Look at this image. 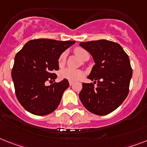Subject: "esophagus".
<instances>
[{
	"mask_svg": "<svg viewBox=\"0 0 147 147\" xmlns=\"http://www.w3.org/2000/svg\"><path fill=\"white\" fill-rule=\"evenodd\" d=\"M73 84V81H69V85L71 86V85Z\"/></svg>",
	"mask_w": 147,
	"mask_h": 147,
	"instance_id": "obj_1",
	"label": "esophagus"
}]
</instances>
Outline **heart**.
Wrapping results in <instances>:
<instances>
[{
    "mask_svg": "<svg viewBox=\"0 0 147 147\" xmlns=\"http://www.w3.org/2000/svg\"><path fill=\"white\" fill-rule=\"evenodd\" d=\"M75 54L77 55L80 59L82 60L85 58H89V54L87 51L84 50L82 48H76L75 49ZM66 54L65 52L62 53L60 55V57L58 59V63L60 66H63L66 60ZM83 71L81 69H71V68H65L63 69L59 72V76L61 78L63 79H67L69 81H75L80 79L82 76H83Z\"/></svg>",
    "mask_w": 147,
    "mask_h": 147,
    "instance_id": "heart-1",
    "label": "heart"
}]
</instances>
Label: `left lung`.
I'll list each match as a JSON object with an SVG mask.
<instances>
[{"instance_id":"obj_1","label":"left lung","mask_w":147,"mask_h":147,"mask_svg":"<svg viewBox=\"0 0 147 147\" xmlns=\"http://www.w3.org/2000/svg\"><path fill=\"white\" fill-rule=\"evenodd\" d=\"M94 60L87 78L96 83L82 84L79 98L85 108L96 115L111 113L124 102L132 76L129 56L118 43L100 39L80 42Z\"/></svg>"}]
</instances>
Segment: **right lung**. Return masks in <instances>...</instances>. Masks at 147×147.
<instances>
[{"label": "right lung", "instance_id": "right-lung-1", "mask_svg": "<svg viewBox=\"0 0 147 147\" xmlns=\"http://www.w3.org/2000/svg\"><path fill=\"white\" fill-rule=\"evenodd\" d=\"M76 41L39 39L28 42L15 57L12 78L16 95L22 107L38 116L57 109L63 93L69 87L67 79L46 86L55 81L59 69L58 59ZM53 82V81H52Z\"/></svg>", "mask_w": 147, "mask_h": 147}]
</instances>
